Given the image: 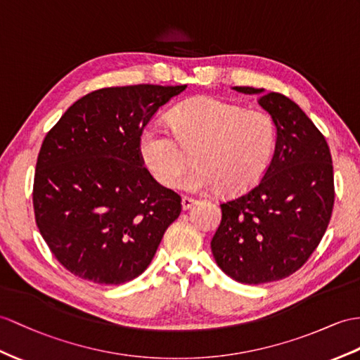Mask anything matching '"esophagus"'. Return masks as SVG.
I'll use <instances>...</instances> for the list:
<instances>
[{
    "label": "esophagus",
    "instance_id": "esophagus-1",
    "mask_svg": "<svg viewBox=\"0 0 360 360\" xmlns=\"http://www.w3.org/2000/svg\"><path fill=\"white\" fill-rule=\"evenodd\" d=\"M195 203H197V200L191 198V197H183L181 198V207H183V210H189Z\"/></svg>",
    "mask_w": 360,
    "mask_h": 360
}]
</instances>
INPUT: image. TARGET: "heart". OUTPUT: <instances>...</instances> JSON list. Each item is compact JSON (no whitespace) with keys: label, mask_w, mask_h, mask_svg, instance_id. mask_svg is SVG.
Instances as JSON below:
<instances>
[{"label":"heart","mask_w":360,"mask_h":360,"mask_svg":"<svg viewBox=\"0 0 360 360\" xmlns=\"http://www.w3.org/2000/svg\"><path fill=\"white\" fill-rule=\"evenodd\" d=\"M171 131L148 124L139 136V153L153 177L166 188L177 185L194 150L197 163L181 186L207 192H241L266 174L274 159L276 127L270 114L246 110L238 103L215 98H195L169 112Z\"/></svg>","instance_id":"1"}]
</instances>
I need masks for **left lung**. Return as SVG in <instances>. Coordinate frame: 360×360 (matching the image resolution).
Listing matches in <instances>:
<instances>
[{
    "mask_svg": "<svg viewBox=\"0 0 360 360\" xmlns=\"http://www.w3.org/2000/svg\"><path fill=\"white\" fill-rule=\"evenodd\" d=\"M233 90L259 94L258 103L275 122L276 146L258 185L220 205L210 249L235 281L274 283L300 270L327 231L335 205L331 154L321 131L284 94Z\"/></svg>",
    "mask_w": 360,
    "mask_h": 360,
    "instance_id": "8db88e82",
    "label": "left lung"
}]
</instances>
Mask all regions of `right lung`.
<instances>
[{"instance_id":"1","label":"right lung","mask_w":360,"mask_h":360,"mask_svg":"<svg viewBox=\"0 0 360 360\" xmlns=\"http://www.w3.org/2000/svg\"><path fill=\"white\" fill-rule=\"evenodd\" d=\"M186 85L110 86L70 107L44 139L33 181L38 229L75 276L117 285L143 274L181 198L139 153L148 122Z\"/></svg>"}]
</instances>
